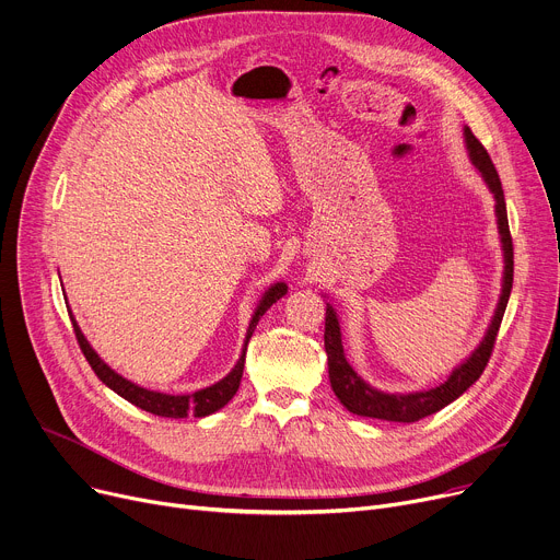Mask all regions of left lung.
Wrapping results in <instances>:
<instances>
[{
    "label": "left lung",
    "instance_id": "obj_1",
    "mask_svg": "<svg viewBox=\"0 0 560 560\" xmlns=\"http://www.w3.org/2000/svg\"><path fill=\"white\" fill-rule=\"evenodd\" d=\"M465 140L469 147V156L474 165L482 172L493 198H495V214H498V230L502 236V249H504V283H502V294L500 303L495 308L493 322L487 330V337L482 343L476 348L471 358L451 373V377L424 393H409V395H388L382 390L371 388L362 377H358L350 369V364L343 358V346H341V332H339V322L328 303L326 308V330H324V346L328 352V375H330V386L339 401L346 406V409L354 416L362 418H375V420H386V422H418L427 416L438 413L444 409L446 404L460 397L487 369L491 352L495 346V337L504 317L506 301H510L512 283H514V243H512V232H510V221H506V206H504V194H502V183L500 176L491 163V156L487 154L485 144L474 136L469 127H465Z\"/></svg>",
    "mask_w": 560,
    "mask_h": 560
}]
</instances>
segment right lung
I'll use <instances>...</instances> for the list:
<instances>
[{
	"label": "right lung",
	"instance_id": "right-lung-1",
	"mask_svg": "<svg viewBox=\"0 0 560 560\" xmlns=\"http://www.w3.org/2000/svg\"><path fill=\"white\" fill-rule=\"evenodd\" d=\"M285 283H277L272 285L261 303L257 313H254L252 322H249V328H247V335H245V348H243V354L241 360L236 362V366L232 369V373L228 377H223L221 382H217L214 386L210 388H202V390H196L191 395H167V393H156V390H147L142 386H136L131 384L129 380L120 377L116 371H112L103 360L97 358V352L89 346V341L84 339L80 326L75 324L73 315H71V322H73V332H75V339L80 343V350L84 352V358L89 362V366L93 369V373L100 377V382L107 384L112 390H116L120 397H125L127 401L136 404L138 409L147 411V413H154V416H163V418H187V416H194V418H206L219 409H223V406L234 397V393L238 390V384H241V377H243V366H245V350H247V341L254 332V328H257L259 319L264 317V313L272 306L275 301H279L283 294H285Z\"/></svg>",
	"mask_w": 560,
	"mask_h": 560
}]
</instances>
